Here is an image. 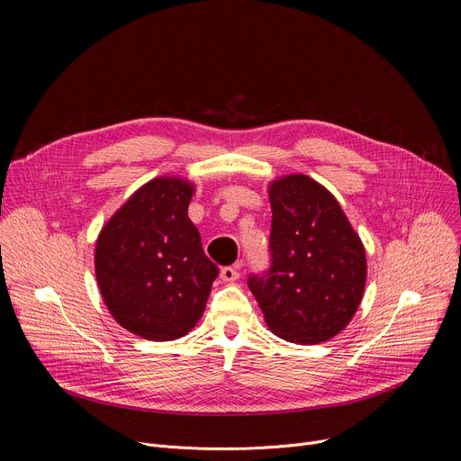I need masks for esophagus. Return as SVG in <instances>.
Wrapping results in <instances>:
<instances>
[{
	"instance_id": "esophagus-1",
	"label": "esophagus",
	"mask_w": 461,
	"mask_h": 461,
	"mask_svg": "<svg viewBox=\"0 0 461 461\" xmlns=\"http://www.w3.org/2000/svg\"><path fill=\"white\" fill-rule=\"evenodd\" d=\"M221 278H222V282L231 284L239 278V269L237 267H222L221 269Z\"/></svg>"
}]
</instances>
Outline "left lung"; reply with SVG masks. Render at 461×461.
<instances>
[{
	"label": "left lung",
	"mask_w": 461,
	"mask_h": 461,
	"mask_svg": "<svg viewBox=\"0 0 461 461\" xmlns=\"http://www.w3.org/2000/svg\"><path fill=\"white\" fill-rule=\"evenodd\" d=\"M271 269L250 276L267 327L287 342L320 344L353 320L366 285V252L332 194L303 174L269 185Z\"/></svg>",
	"instance_id": "8db88e82"
}]
</instances>
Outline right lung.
I'll use <instances>...</instances> for the list:
<instances>
[{"instance_id": "1", "label": "right lung", "mask_w": 461, "mask_h": 461, "mask_svg": "<svg viewBox=\"0 0 461 461\" xmlns=\"http://www.w3.org/2000/svg\"><path fill=\"white\" fill-rule=\"evenodd\" d=\"M194 185L155 177L140 186L103 226L95 276L112 318L153 342L188 334L200 321L216 265L203 254L188 218Z\"/></svg>"}]
</instances>
